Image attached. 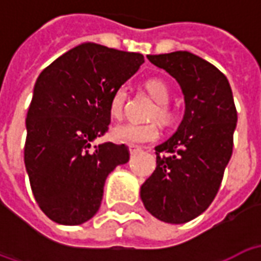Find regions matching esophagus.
I'll list each match as a JSON object with an SVG mask.
<instances>
[{"instance_id": "esophagus-1", "label": "esophagus", "mask_w": 261, "mask_h": 261, "mask_svg": "<svg viewBox=\"0 0 261 261\" xmlns=\"http://www.w3.org/2000/svg\"><path fill=\"white\" fill-rule=\"evenodd\" d=\"M128 149H130L131 155H134V153L140 152V151H141V148L137 147V145H128Z\"/></svg>"}]
</instances>
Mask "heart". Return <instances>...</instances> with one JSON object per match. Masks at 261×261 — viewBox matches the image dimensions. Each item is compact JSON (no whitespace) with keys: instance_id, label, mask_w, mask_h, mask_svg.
<instances>
[{"instance_id":"obj_1","label":"heart","mask_w":261,"mask_h":261,"mask_svg":"<svg viewBox=\"0 0 261 261\" xmlns=\"http://www.w3.org/2000/svg\"><path fill=\"white\" fill-rule=\"evenodd\" d=\"M145 88H147L148 93L158 102L156 108L153 109L151 113V119H158L162 123H169L173 117V113H172V109L168 106V102L170 99L168 85L164 81L152 78L145 82ZM125 100H127V89L124 86L114 89L110 96V102H109V112L112 114V117L114 119L121 117ZM158 137L159 128L158 125L153 123H148V124L124 123V124L116 125L112 130V138L120 144H131V145L147 144V142L156 141Z\"/></svg>"}]
</instances>
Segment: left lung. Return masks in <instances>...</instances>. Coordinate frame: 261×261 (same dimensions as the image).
<instances>
[{
  "label": "left lung",
  "instance_id": "obj_1",
  "mask_svg": "<svg viewBox=\"0 0 261 261\" xmlns=\"http://www.w3.org/2000/svg\"><path fill=\"white\" fill-rule=\"evenodd\" d=\"M147 57L179 82L186 109L177 131L155 147L156 168L140 194L155 218L185 224L204 213L218 193L238 113L229 82L211 63L189 51Z\"/></svg>",
  "mask_w": 261,
  "mask_h": 261
}]
</instances>
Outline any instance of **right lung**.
<instances>
[{"label": "right lung", "instance_id": "obj_1", "mask_svg": "<svg viewBox=\"0 0 261 261\" xmlns=\"http://www.w3.org/2000/svg\"><path fill=\"white\" fill-rule=\"evenodd\" d=\"M142 63L140 53L84 43L39 75L26 116L25 168L39 207L54 222L89 221L109 173L128 162L124 144L92 141L109 130L114 89Z\"/></svg>", "mask_w": 261, "mask_h": 261}]
</instances>
